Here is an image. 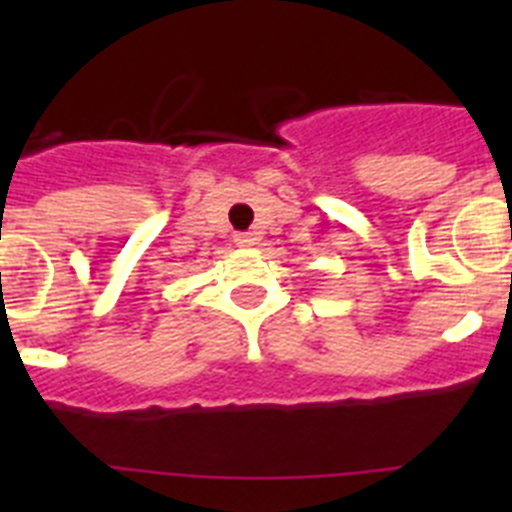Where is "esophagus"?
I'll use <instances>...</instances> for the list:
<instances>
[{"label":"esophagus","mask_w":512,"mask_h":512,"mask_svg":"<svg viewBox=\"0 0 512 512\" xmlns=\"http://www.w3.org/2000/svg\"><path fill=\"white\" fill-rule=\"evenodd\" d=\"M235 243H238V246H253V243H256V238H253V233H238L235 235Z\"/></svg>","instance_id":"1"}]
</instances>
